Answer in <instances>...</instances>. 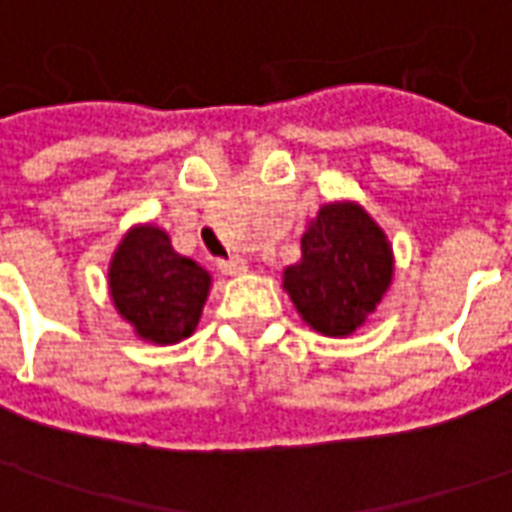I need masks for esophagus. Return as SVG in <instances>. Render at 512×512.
I'll return each instance as SVG.
<instances>
[{"label": "esophagus", "instance_id": "obj_1", "mask_svg": "<svg viewBox=\"0 0 512 512\" xmlns=\"http://www.w3.org/2000/svg\"><path fill=\"white\" fill-rule=\"evenodd\" d=\"M218 270L226 272V275H240V272L248 270V261L242 256H229V259H218Z\"/></svg>", "mask_w": 512, "mask_h": 512}]
</instances>
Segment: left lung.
Segmentation results:
<instances>
[{
	"label": "left lung",
	"mask_w": 512,
	"mask_h": 512,
	"mask_svg": "<svg viewBox=\"0 0 512 512\" xmlns=\"http://www.w3.org/2000/svg\"><path fill=\"white\" fill-rule=\"evenodd\" d=\"M393 278L387 237L357 204H324L302 234V259L283 272L286 292L313 330L352 335Z\"/></svg>",
	"instance_id": "obj_1"
}]
</instances>
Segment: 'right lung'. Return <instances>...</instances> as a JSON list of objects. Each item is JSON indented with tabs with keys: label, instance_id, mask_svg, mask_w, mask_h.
<instances>
[{
	"label": "right lung",
	"instance_id": "add662e5",
	"mask_svg": "<svg viewBox=\"0 0 512 512\" xmlns=\"http://www.w3.org/2000/svg\"><path fill=\"white\" fill-rule=\"evenodd\" d=\"M111 300L144 341L177 343L196 330L210 275L171 248L166 231L138 226L108 270Z\"/></svg>",
	"mask_w": 512,
	"mask_h": 512
}]
</instances>
